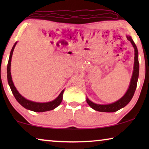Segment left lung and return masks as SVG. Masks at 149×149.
I'll use <instances>...</instances> for the list:
<instances>
[{
  "mask_svg": "<svg viewBox=\"0 0 149 149\" xmlns=\"http://www.w3.org/2000/svg\"><path fill=\"white\" fill-rule=\"evenodd\" d=\"M127 38L129 41L133 45L134 48V70L132 77L130 81V84L127 91H126L125 95H123L121 98L119 100L116 101L109 104H98L93 103V102L89 100L87 97V102L90 106L91 108L94 109L95 111L99 112H106V113H113L119 111V109L125 107L128 103L131 101V100L134 96V92H135L136 86H137L138 75H139V62H138V52L137 47L134 43V40H132L130 36H127Z\"/></svg>",
  "mask_w": 149,
  "mask_h": 149,
  "instance_id": "8db88e82",
  "label": "left lung"
}]
</instances>
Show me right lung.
<instances>
[{"label": "right lung", "mask_w": 149, "mask_h": 149, "mask_svg": "<svg viewBox=\"0 0 149 149\" xmlns=\"http://www.w3.org/2000/svg\"><path fill=\"white\" fill-rule=\"evenodd\" d=\"M17 44V42L14 44L12 49L10 53L9 62H8L7 64V80L8 83H9L10 88L11 89L12 93L14 95V97H15L16 100L21 104L22 107L25 108V109L28 110H30L34 112H45L48 111H51L56 109V107H58L59 105L60 104V103L62 101V97H63V93H64V89L62 91V92L60 93V95L56 97V99L54 100L53 101L49 102H44V103H40V102H32L26 99L25 97H24L20 93L18 92L17 89L15 88V87L14 86V84L12 81V77L11 75V58L12 55H13V52L14 50V48Z\"/></svg>", "instance_id": "obj_1"}]
</instances>
